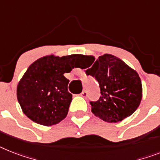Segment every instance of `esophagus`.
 Instances as JSON below:
<instances>
[{
    "mask_svg": "<svg viewBox=\"0 0 160 160\" xmlns=\"http://www.w3.org/2000/svg\"><path fill=\"white\" fill-rule=\"evenodd\" d=\"M81 96H82L83 98H86V97L88 96V92H86V91H83L81 93Z\"/></svg>",
    "mask_w": 160,
    "mask_h": 160,
    "instance_id": "1",
    "label": "esophagus"
}]
</instances>
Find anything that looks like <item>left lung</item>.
I'll use <instances>...</instances> for the list:
<instances>
[{
    "label": "left lung",
    "mask_w": 160,
    "mask_h": 160,
    "mask_svg": "<svg viewBox=\"0 0 160 160\" xmlns=\"http://www.w3.org/2000/svg\"><path fill=\"white\" fill-rule=\"evenodd\" d=\"M91 64L83 68L88 75L97 80L101 96L91 101L92 112L108 122H118L137 110L142 98V85L139 75L122 59L105 54L95 61L94 56L84 55Z\"/></svg>",
    "instance_id": "8db88e82"
}]
</instances>
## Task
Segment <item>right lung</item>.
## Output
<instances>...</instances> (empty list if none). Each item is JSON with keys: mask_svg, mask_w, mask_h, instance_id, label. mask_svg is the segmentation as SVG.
<instances>
[{"mask_svg": "<svg viewBox=\"0 0 160 160\" xmlns=\"http://www.w3.org/2000/svg\"><path fill=\"white\" fill-rule=\"evenodd\" d=\"M80 56L47 55L28 67L17 87L18 101L28 118L44 126L57 124L65 118L72 96L64 73L76 68Z\"/></svg>", "mask_w": 160, "mask_h": 160, "instance_id": "right-lung-1", "label": "right lung"}]
</instances>
